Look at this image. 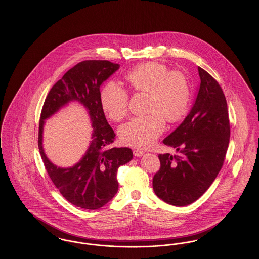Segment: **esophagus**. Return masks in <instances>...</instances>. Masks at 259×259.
Segmentation results:
<instances>
[{"instance_id":"obj_1","label":"esophagus","mask_w":259,"mask_h":259,"mask_svg":"<svg viewBox=\"0 0 259 259\" xmlns=\"http://www.w3.org/2000/svg\"><path fill=\"white\" fill-rule=\"evenodd\" d=\"M133 154L137 157H139V156H142L144 154V151L141 150V149H133Z\"/></svg>"}]
</instances>
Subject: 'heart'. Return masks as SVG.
<instances>
[{
  "instance_id": "obj_1",
  "label": "heart",
  "mask_w": 259,
  "mask_h": 259,
  "mask_svg": "<svg viewBox=\"0 0 259 259\" xmlns=\"http://www.w3.org/2000/svg\"><path fill=\"white\" fill-rule=\"evenodd\" d=\"M125 79L136 93H148V115L123 124L118 135L124 145L133 148L150 147L165 130V119L178 123L187 115L191 91L183 72L170 71L158 62H145L130 70ZM101 105L113 121H120L128 113L129 93L119 84L110 81L101 91Z\"/></svg>"
}]
</instances>
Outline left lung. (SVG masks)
I'll use <instances>...</instances> for the list:
<instances>
[{"instance_id": "1", "label": "left lung", "mask_w": 259, "mask_h": 259, "mask_svg": "<svg viewBox=\"0 0 259 259\" xmlns=\"http://www.w3.org/2000/svg\"><path fill=\"white\" fill-rule=\"evenodd\" d=\"M193 107L163 144L178 155L159 154L160 168L153 177L155 194L167 204L187 206L201 197L215 180L230 139L227 103L219 82L201 67Z\"/></svg>"}]
</instances>
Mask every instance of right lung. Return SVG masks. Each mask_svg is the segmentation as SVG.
Wrapping results in <instances>:
<instances>
[{"mask_svg": "<svg viewBox=\"0 0 259 259\" xmlns=\"http://www.w3.org/2000/svg\"><path fill=\"white\" fill-rule=\"evenodd\" d=\"M118 68V64L108 60L77 63L51 87L40 112L37 146L46 170L62 196L81 209H100L111 201L118 190V168L133 157L130 148L110 147L115 134L101 105L100 87ZM74 99L87 108L94 134L83 159L74 167L62 169L53 165L44 154L42 127L45 119Z\"/></svg>", "mask_w": 259, "mask_h": 259, "instance_id": "1", "label": "right lung"}]
</instances>
